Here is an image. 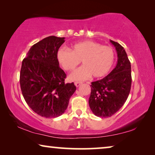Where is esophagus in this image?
<instances>
[{
  "instance_id": "1",
  "label": "esophagus",
  "mask_w": 155,
  "mask_h": 155,
  "mask_svg": "<svg viewBox=\"0 0 155 155\" xmlns=\"http://www.w3.org/2000/svg\"><path fill=\"white\" fill-rule=\"evenodd\" d=\"M82 82H75V84L76 87H79L80 84H82Z\"/></svg>"
}]
</instances>
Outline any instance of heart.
<instances>
[{"mask_svg": "<svg viewBox=\"0 0 155 155\" xmlns=\"http://www.w3.org/2000/svg\"><path fill=\"white\" fill-rule=\"evenodd\" d=\"M71 50L59 49L57 58L63 68L68 72L75 71L82 61L83 66L72 74L71 80H84L91 75L94 78L104 77L114 65L115 55L110 46L92 41H83L73 44Z\"/></svg>", "mask_w": 155, "mask_h": 155, "instance_id": "heart-1", "label": "heart"}]
</instances>
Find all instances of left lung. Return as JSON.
Instances as JSON below:
<instances>
[{
	"label": "left lung",
	"mask_w": 155,
	"mask_h": 155,
	"mask_svg": "<svg viewBox=\"0 0 155 155\" xmlns=\"http://www.w3.org/2000/svg\"><path fill=\"white\" fill-rule=\"evenodd\" d=\"M115 46L118 61L114 69L103 79L92 82L89 105L93 114L100 118L110 117L123 107L130 91L131 65L126 51L117 42Z\"/></svg>",
	"instance_id": "left-lung-1"
}]
</instances>
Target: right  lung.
Returning a JSON list of instances; mask_svg holds the SVG:
<instances>
[{
	"label": "right lung",
	"instance_id": "add662e5",
	"mask_svg": "<svg viewBox=\"0 0 155 155\" xmlns=\"http://www.w3.org/2000/svg\"><path fill=\"white\" fill-rule=\"evenodd\" d=\"M64 42V37L44 38L31 46L22 63L20 82L25 100L36 114L45 118L62 115L76 90L73 82L65 83L66 75L57 58Z\"/></svg>",
	"mask_w": 155,
	"mask_h": 155
}]
</instances>
